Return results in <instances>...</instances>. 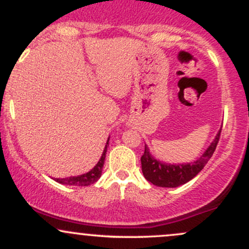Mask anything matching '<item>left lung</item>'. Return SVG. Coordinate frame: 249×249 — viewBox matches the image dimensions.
I'll use <instances>...</instances> for the list:
<instances>
[{"mask_svg": "<svg viewBox=\"0 0 249 249\" xmlns=\"http://www.w3.org/2000/svg\"><path fill=\"white\" fill-rule=\"evenodd\" d=\"M220 132H221V128L218 131L210 146L204 151V153L196 160L182 162V164H170V162H165L154 158L152 153L150 152V148L145 144L144 154L141 158L142 171L145 179L159 187L173 188L186 184L205 167L211 157L213 156L216 145H218Z\"/></svg>", "mask_w": 249, "mask_h": 249, "instance_id": "obj_1", "label": "left lung"}]
</instances>
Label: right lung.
<instances>
[{"label": "right lung", "mask_w": 249, "mask_h": 249, "mask_svg": "<svg viewBox=\"0 0 249 249\" xmlns=\"http://www.w3.org/2000/svg\"><path fill=\"white\" fill-rule=\"evenodd\" d=\"M108 141H110V137L107 138V145H105L104 150H103L101 159H99L98 162H97L92 170H90L89 172L84 174H81V176L68 177V178H55L53 180L57 182H59V184L69 185V186H89V185L91 184H95L97 180L101 178L102 176V170H103V166H104L105 157H107Z\"/></svg>", "instance_id": "1"}]
</instances>
